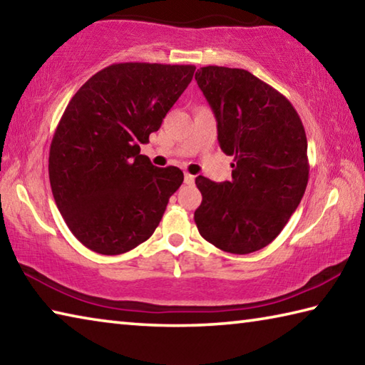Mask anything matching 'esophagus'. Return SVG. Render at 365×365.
Masks as SVG:
<instances>
[{
    "label": "esophagus",
    "mask_w": 365,
    "mask_h": 365,
    "mask_svg": "<svg viewBox=\"0 0 365 365\" xmlns=\"http://www.w3.org/2000/svg\"><path fill=\"white\" fill-rule=\"evenodd\" d=\"M184 182L186 184H194L195 182V176L189 175V173H184Z\"/></svg>",
    "instance_id": "obj_1"
}]
</instances>
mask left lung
<instances>
[{"instance_id": "left-lung-1", "label": "left lung", "mask_w": 365, "mask_h": 365, "mask_svg": "<svg viewBox=\"0 0 365 365\" xmlns=\"http://www.w3.org/2000/svg\"><path fill=\"white\" fill-rule=\"evenodd\" d=\"M195 80L215 113L221 150L234 157L232 181L195 178V225L222 252L253 253L277 237L303 199L304 128L285 96L244 68L202 67Z\"/></svg>"}]
</instances>
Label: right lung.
Wrapping results in <instances>:
<instances>
[{"instance_id": "1", "label": "right lung", "mask_w": 365, "mask_h": 365, "mask_svg": "<svg viewBox=\"0 0 365 365\" xmlns=\"http://www.w3.org/2000/svg\"><path fill=\"white\" fill-rule=\"evenodd\" d=\"M194 66L125 62L93 75L70 99L49 149V181L70 231L89 250L121 255L150 237L184 181L139 144L175 106Z\"/></svg>"}]
</instances>
